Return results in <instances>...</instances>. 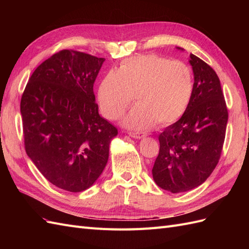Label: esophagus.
<instances>
[{"label": "esophagus", "mask_w": 249, "mask_h": 249, "mask_svg": "<svg viewBox=\"0 0 249 249\" xmlns=\"http://www.w3.org/2000/svg\"><path fill=\"white\" fill-rule=\"evenodd\" d=\"M129 135L135 139H141V138H144L146 136V135L143 134V133H134V132H130Z\"/></svg>", "instance_id": "34e87169"}]
</instances>
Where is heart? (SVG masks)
<instances>
[{
  "instance_id": "b5f03b06",
  "label": "heart",
  "mask_w": 249,
  "mask_h": 249,
  "mask_svg": "<svg viewBox=\"0 0 249 249\" xmlns=\"http://www.w3.org/2000/svg\"><path fill=\"white\" fill-rule=\"evenodd\" d=\"M194 92L191 67L182 61L158 55L125 59L118 71L102 79L97 100L104 115L118 119L136 95L138 105L124 120L134 130H149L171 124L184 115Z\"/></svg>"
}]
</instances>
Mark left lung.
Returning <instances> with one entry per match:
<instances>
[{
    "mask_svg": "<svg viewBox=\"0 0 249 249\" xmlns=\"http://www.w3.org/2000/svg\"><path fill=\"white\" fill-rule=\"evenodd\" d=\"M194 92L189 107L160 135L153 167L156 184L178 193L201 185L219 162L229 113L220 80L203 60L190 55Z\"/></svg>",
    "mask_w": 249,
    "mask_h": 249,
    "instance_id": "1",
    "label": "left lung"
}]
</instances>
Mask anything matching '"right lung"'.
Listing matches in <instances>:
<instances>
[{"instance_id":"1","label":"right lung","mask_w":249,"mask_h":249,"mask_svg":"<svg viewBox=\"0 0 249 249\" xmlns=\"http://www.w3.org/2000/svg\"><path fill=\"white\" fill-rule=\"evenodd\" d=\"M104 58L62 50L30 77L20 100L26 153L50 183L70 192L92 186L117 129L100 116L93 84Z\"/></svg>"}]
</instances>
